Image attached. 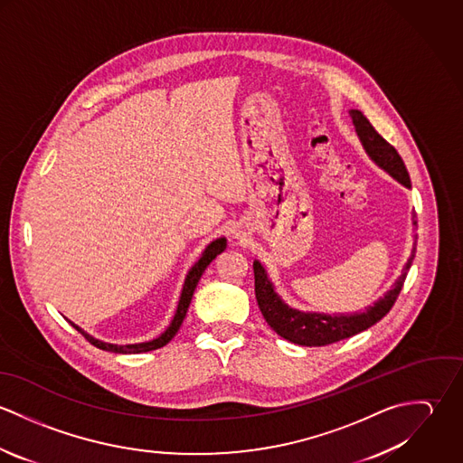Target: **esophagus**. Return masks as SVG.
I'll list each match as a JSON object with an SVG mask.
<instances>
[{"label": "esophagus", "mask_w": 463, "mask_h": 463, "mask_svg": "<svg viewBox=\"0 0 463 463\" xmlns=\"http://www.w3.org/2000/svg\"><path fill=\"white\" fill-rule=\"evenodd\" d=\"M235 237L239 239V237H242V233H241V232H235Z\"/></svg>", "instance_id": "34e87169"}]
</instances>
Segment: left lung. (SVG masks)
Returning a JSON list of instances; mask_svg holds the SVG:
<instances>
[{"mask_svg":"<svg viewBox=\"0 0 463 463\" xmlns=\"http://www.w3.org/2000/svg\"><path fill=\"white\" fill-rule=\"evenodd\" d=\"M351 121L354 125V132L358 135L365 153L369 158L385 173H389L394 180H397L402 187L411 189L410 176L406 171V165L402 158L399 156L394 146H391L380 133L374 130V127L369 123V119L360 112L351 109L349 110ZM415 239L413 235V248L406 260V264L401 270V276L394 281L391 290L383 294L378 301H374L371 307H367L364 312H353V314H325V312H303L294 307H288L281 296L276 292L272 279L269 278V272L260 260L253 262L255 270V294L260 307V312L264 316L267 325L276 331L279 336L292 344L317 347V345H328L333 342H338L342 338H349L360 331L371 328L378 321H382L396 303L397 296L402 288V283L406 279V274L410 270V265L415 257Z\"/></svg>","mask_w":463,"mask_h":463,"instance_id":"left-lung-1","label":"left lung"}]
</instances>
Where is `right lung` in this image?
Masks as SVG:
<instances>
[{
    "mask_svg": "<svg viewBox=\"0 0 463 463\" xmlns=\"http://www.w3.org/2000/svg\"><path fill=\"white\" fill-rule=\"evenodd\" d=\"M226 250V239L224 237H219L215 241H212L204 251L201 253L198 262L193 265L185 276V281H184V287H182V294H180V299H178V307H176V312H175V317L173 321L169 323V326L165 328V331H162L156 338H151V340H146V342H135V344H110V342H103L99 338H94L92 335H89L87 331L81 330L80 326H76L72 321L71 326L80 331L92 345L103 349V351H110V353H123V354H132V353H146V351H153V349H158L162 345H165L176 333L180 330L185 316H187V310H189V305H191V299L194 296V290H196V285H198L199 278L203 276L204 269L210 265V262L221 255L222 251Z\"/></svg>",
    "mask_w": 463,
    "mask_h": 463,
    "instance_id": "right-lung-1",
    "label": "right lung"
}]
</instances>
